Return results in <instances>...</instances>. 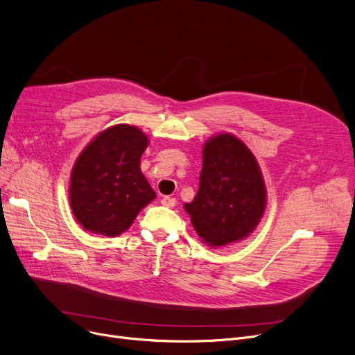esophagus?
<instances>
[{
  "label": "esophagus",
  "mask_w": 355,
  "mask_h": 355,
  "mask_svg": "<svg viewBox=\"0 0 355 355\" xmlns=\"http://www.w3.org/2000/svg\"><path fill=\"white\" fill-rule=\"evenodd\" d=\"M161 202L164 204V206H166V207H174V206H175V202H177V200H175L174 197H170V196H165V197H162Z\"/></svg>",
  "instance_id": "obj_1"
}]
</instances>
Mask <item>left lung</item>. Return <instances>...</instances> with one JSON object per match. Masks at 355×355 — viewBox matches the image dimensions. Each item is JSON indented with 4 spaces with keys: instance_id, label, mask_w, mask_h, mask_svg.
Here are the masks:
<instances>
[{
    "instance_id": "1",
    "label": "left lung",
    "mask_w": 355,
    "mask_h": 355,
    "mask_svg": "<svg viewBox=\"0 0 355 355\" xmlns=\"http://www.w3.org/2000/svg\"><path fill=\"white\" fill-rule=\"evenodd\" d=\"M265 207V181L250 149L230 134L204 144L198 193L184 206L204 243L218 248L248 237Z\"/></svg>"
}]
</instances>
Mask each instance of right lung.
Returning a JSON list of instances; mask_svg holds the SVG:
<instances>
[{"label": "right lung", "mask_w": 355, "mask_h": 355, "mask_svg": "<svg viewBox=\"0 0 355 355\" xmlns=\"http://www.w3.org/2000/svg\"><path fill=\"white\" fill-rule=\"evenodd\" d=\"M148 138L137 126L115 125L101 132L74 162L70 177V207L92 233L119 236L155 198L141 173Z\"/></svg>", "instance_id": "obj_1"}]
</instances>
